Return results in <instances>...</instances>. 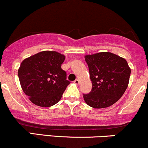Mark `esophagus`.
Segmentation results:
<instances>
[{
	"label": "esophagus",
	"mask_w": 148,
	"mask_h": 148,
	"mask_svg": "<svg viewBox=\"0 0 148 148\" xmlns=\"http://www.w3.org/2000/svg\"><path fill=\"white\" fill-rule=\"evenodd\" d=\"M74 83L76 85H79V79H76L75 81H74Z\"/></svg>",
	"instance_id": "34e87169"
}]
</instances>
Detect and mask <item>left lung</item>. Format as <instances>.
Returning a JSON list of instances; mask_svg holds the SVG:
<instances>
[{"instance_id":"1","label":"left lung","mask_w":148,"mask_h":148,"mask_svg":"<svg viewBox=\"0 0 148 148\" xmlns=\"http://www.w3.org/2000/svg\"><path fill=\"white\" fill-rule=\"evenodd\" d=\"M92 81V90L84 95L88 106L94 108L111 106L121 98L128 87L131 69L127 60L111 52L85 56Z\"/></svg>"}]
</instances>
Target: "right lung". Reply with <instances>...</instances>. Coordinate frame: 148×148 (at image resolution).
<instances>
[{"mask_svg":"<svg viewBox=\"0 0 148 148\" xmlns=\"http://www.w3.org/2000/svg\"><path fill=\"white\" fill-rule=\"evenodd\" d=\"M64 59L60 53L44 51L22 61L18 69L20 84L34 104L50 107L60 101L70 84L61 68Z\"/></svg>","mask_w":148,"mask_h":148,"instance_id":"right-lung-1","label":"right lung"}]
</instances>
